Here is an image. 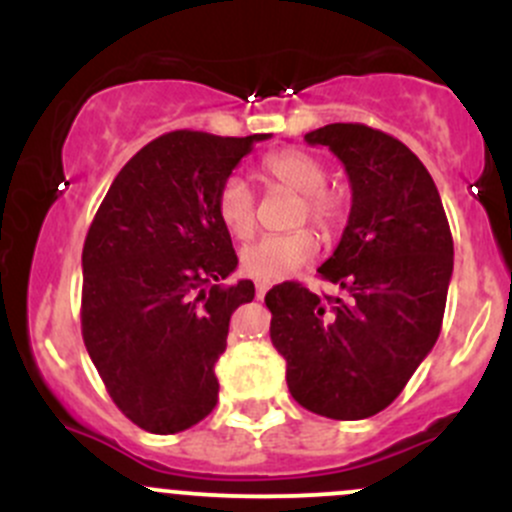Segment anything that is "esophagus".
Segmentation results:
<instances>
[{
  "label": "esophagus",
  "mask_w": 512,
  "mask_h": 512,
  "mask_svg": "<svg viewBox=\"0 0 512 512\" xmlns=\"http://www.w3.org/2000/svg\"><path fill=\"white\" fill-rule=\"evenodd\" d=\"M255 289H257V299H262V297H265V294H267V289H270V282H257V285H255Z\"/></svg>",
  "instance_id": "1"
}]
</instances>
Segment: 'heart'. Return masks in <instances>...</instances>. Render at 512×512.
I'll return each mask as SVG.
<instances>
[{"label": "heart", "mask_w": 512, "mask_h": 512, "mask_svg": "<svg viewBox=\"0 0 512 512\" xmlns=\"http://www.w3.org/2000/svg\"><path fill=\"white\" fill-rule=\"evenodd\" d=\"M262 173L272 183L302 193L299 220L309 218L314 225L329 230L342 215V195L329 190L327 170L317 158L297 148L270 153L262 160ZM215 213L232 237H247L255 227V193L240 175L223 180L215 198ZM317 252V235L309 227L285 232V235H262L247 242L240 252V267L245 275L262 282H275L307 265Z\"/></svg>", "instance_id": "heart-1"}]
</instances>
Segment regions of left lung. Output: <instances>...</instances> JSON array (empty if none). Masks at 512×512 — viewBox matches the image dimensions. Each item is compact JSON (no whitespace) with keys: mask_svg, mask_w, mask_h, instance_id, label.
I'll return each mask as SVG.
<instances>
[{"mask_svg":"<svg viewBox=\"0 0 512 512\" xmlns=\"http://www.w3.org/2000/svg\"><path fill=\"white\" fill-rule=\"evenodd\" d=\"M344 163L352 210L319 267L349 297L299 282L267 292L270 337L299 406L337 421L384 411L436 344L453 275V237L436 183L409 148L364 123L304 136Z\"/></svg>","mask_w":512,"mask_h":512,"instance_id":"left-lung-1","label":"left lung"}]
</instances>
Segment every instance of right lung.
<instances>
[{
	"label": "right lung",
	"mask_w": 512,
	"mask_h": 512,
	"mask_svg": "<svg viewBox=\"0 0 512 512\" xmlns=\"http://www.w3.org/2000/svg\"><path fill=\"white\" fill-rule=\"evenodd\" d=\"M270 133L173 131L143 146L108 188L84 242L81 332L113 404L151 433H178L218 404L215 364L255 285L235 272L215 198Z\"/></svg>",
	"instance_id": "right-lung-1"
}]
</instances>
